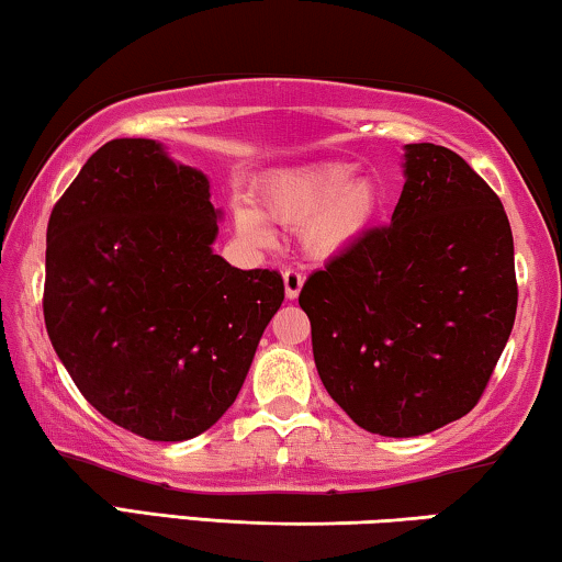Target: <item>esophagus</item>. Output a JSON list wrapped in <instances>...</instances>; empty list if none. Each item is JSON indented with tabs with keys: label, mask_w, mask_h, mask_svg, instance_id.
I'll return each mask as SVG.
<instances>
[{
	"label": "esophagus",
	"mask_w": 562,
	"mask_h": 562,
	"mask_svg": "<svg viewBox=\"0 0 562 562\" xmlns=\"http://www.w3.org/2000/svg\"><path fill=\"white\" fill-rule=\"evenodd\" d=\"M282 282H284V295H288V300H295L300 295V290H303L305 278L297 270H284Z\"/></svg>",
	"instance_id": "1"
}]
</instances>
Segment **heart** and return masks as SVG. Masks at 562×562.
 Returning a JSON list of instances; mask_svg holds the SVG:
<instances>
[{
    "mask_svg": "<svg viewBox=\"0 0 562 562\" xmlns=\"http://www.w3.org/2000/svg\"><path fill=\"white\" fill-rule=\"evenodd\" d=\"M379 189L368 179H353L346 164L303 166L274 173L262 187L259 209L234 206V227L252 245H270V222L300 232L310 257L346 255L361 241L379 216Z\"/></svg>",
    "mask_w": 562,
    "mask_h": 562,
    "instance_id": "obj_1",
    "label": "heart"
}]
</instances>
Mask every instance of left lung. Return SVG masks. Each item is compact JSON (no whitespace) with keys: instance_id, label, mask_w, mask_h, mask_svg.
Returning <instances> with one entry per match:
<instances>
[{"instance_id":"1","label":"left lung","mask_w":562,"mask_h":562,"mask_svg":"<svg viewBox=\"0 0 562 562\" xmlns=\"http://www.w3.org/2000/svg\"><path fill=\"white\" fill-rule=\"evenodd\" d=\"M391 224L300 290L325 391L361 429L408 439L472 412L515 325L507 214L454 150L404 146Z\"/></svg>"}]
</instances>
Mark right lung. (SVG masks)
<instances>
[{
    "label": "right lung",
    "instance_id": "add662e5",
    "mask_svg": "<svg viewBox=\"0 0 562 562\" xmlns=\"http://www.w3.org/2000/svg\"><path fill=\"white\" fill-rule=\"evenodd\" d=\"M209 176L150 138L98 148L47 224L45 325L75 386L150 441H187L234 404L278 313V272L214 252Z\"/></svg>",
    "mask_w": 562,
    "mask_h": 562
}]
</instances>
